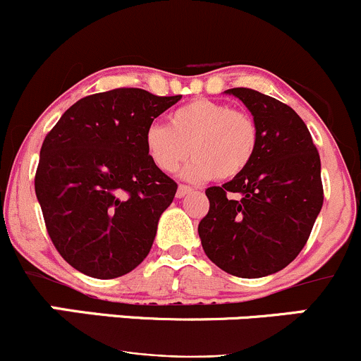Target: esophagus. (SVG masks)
I'll return each instance as SVG.
<instances>
[{"instance_id":"34e87169","label":"esophagus","mask_w":361,"mask_h":361,"mask_svg":"<svg viewBox=\"0 0 361 361\" xmlns=\"http://www.w3.org/2000/svg\"><path fill=\"white\" fill-rule=\"evenodd\" d=\"M192 189L189 188V185H184V184H180L179 188H177V198H184L185 195H189V192H191Z\"/></svg>"}]
</instances>
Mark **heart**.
Here are the masks:
<instances>
[{
    "mask_svg": "<svg viewBox=\"0 0 361 361\" xmlns=\"http://www.w3.org/2000/svg\"><path fill=\"white\" fill-rule=\"evenodd\" d=\"M144 146L156 169L172 173L188 158L189 180H221L241 176L257 149V125L250 114L229 104L196 99L177 107L166 125H151Z\"/></svg>",
    "mask_w": 361,
    "mask_h": 361,
    "instance_id": "obj_1",
    "label": "heart"
}]
</instances>
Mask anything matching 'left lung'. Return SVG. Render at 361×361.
<instances>
[{"label": "left lung", "mask_w": 361, "mask_h": 361, "mask_svg": "<svg viewBox=\"0 0 361 361\" xmlns=\"http://www.w3.org/2000/svg\"><path fill=\"white\" fill-rule=\"evenodd\" d=\"M257 125V149L241 176L207 189L198 226L207 257L226 273L262 278L287 267L323 205L322 163L311 133L287 104L252 88H229Z\"/></svg>", "instance_id": "obj_1"}]
</instances>
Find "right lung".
<instances>
[{
    "label": "right lung",
    "instance_id": "obj_1",
    "mask_svg": "<svg viewBox=\"0 0 361 361\" xmlns=\"http://www.w3.org/2000/svg\"><path fill=\"white\" fill-rule=\"evenodd\" d=\"M179 100L142 88L88 95L44 137L36 198L55 248L80 273L111 280L149 254L177 184L151 161L144 133Z\"/></svg>",
    "mask_w": 361,
    "mask_h": 361
}]
</instances>
